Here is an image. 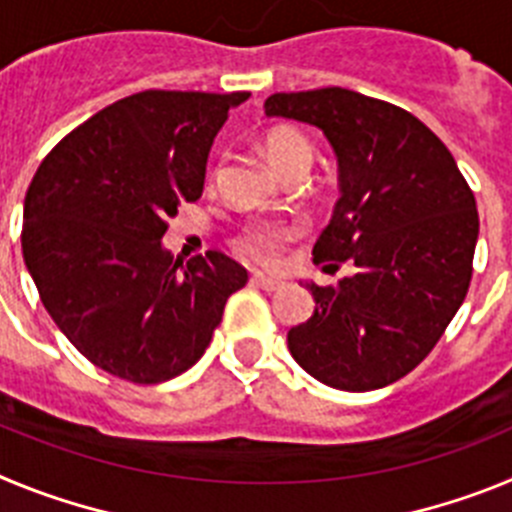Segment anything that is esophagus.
Instances as JSON below:
<instances>
[{
    "mask_svg": "<svg viewBox=\"0 0 512 512\" xmlns=\"http://www.w3.org/2000/svg\"><path fill=\"white\" fill-rule=\"evenodd\" d=\"M251 282L256 284V287L266 289V292H277L279 287H282V282L279 279H271V277H264V274H253Z\"/></svg>",
    "mask_w": 512,
    "mask_h": 512,
    "instance_id": "obj_1",
    "label": "esophagus"
}]
</instances>
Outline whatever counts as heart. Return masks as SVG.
<instances>
[{"label":"heart","mask_w":512,"mask_h":512,"mask_svg":"<svg viewBox=\"0 0 512 512\" xmlns=\"http://www.w3.org/2000/svg\"><path fill=\"white\" fill-rule=\"evenodd\" d=\"M264 153L271 161V166L279 174L297 169V166H310L312 161V146L310 140L300 133L297 128L289 125H279L266 133ZM223 171V164H217L210 174V182H217V176ZM300 225L282 223V220H256L248 223L241 233L233 238V251L241 256L248 264L259 266H274L282 259L284 248L292 243Z\"/></svg>","instance_id":"obj_1"}]
</instances>
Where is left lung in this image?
<instances>
[{
  "label": "left lung",
  "instance_id": "left-lung-1",
  "mask_svg": "<svg viewBox=\"0 0 512 512\" xmlns=\"http://www.w3.org/2000/svg\"><path fill=\"white\" fill-rule=\"evenodd\" d=\"M266 115L310 122L338 156L341 200L312 261L354 277L307 284L315 312L287 333L318 382L369 392L431 354L467 297L479 215L451 151L408 110L343 87L279 92Z\"/></svg>",
  "mask_w": 512,
  "mask_h": 512
}]
</instances>
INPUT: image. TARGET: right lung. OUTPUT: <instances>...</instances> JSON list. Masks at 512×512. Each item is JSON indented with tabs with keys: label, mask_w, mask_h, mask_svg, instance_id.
<instances>
[{
	"label": "right lung",
	"mask_w": 512,
	"mask_h": 512,
	"mask_svg": "<svg viewBox=\"0 0 512 512\" xmlns=\"http://www.w3.org/2000/svg\"><path fill=\"white\" fill-rule=\"evenodd\" d=\"M251 92L146 89L81 122L25 194L22 256L43 307L94 366L133 384L202 359L248 271L223 251L182 261L161 238L197 202L228 110Z\"/></svg>",
	"instance_id": "1"
}]
</instances>
